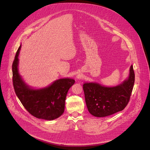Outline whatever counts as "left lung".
I'll use <instances>...</instances> for the list:
<instances>
[{
  "mask_svg": "<svg viewBox=\"0 0 150 150\" xmlns=\"http://www.w3.org/2000/svg\"><path fill=\"white\" fill-rule=\"evenodd\" d=\"M135 80L132 65L129 77L114 87H106L97 83L83 84L85 101L89 112L93 116L103 117L122 111L130 99Z\"/></svg>",
  "mask_w": 150,
  "mask_h": 150,
  "instance_id": "8db88e82",
  "label": "left lung"
}]
</instances>
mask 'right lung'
I'll use <instances>...</instances> for the list:
<instances>
[{
	"mask_svg": "<svg viewBox=\"0 0 150 150\" xmlns=\"http://www.w3.org/2000/svg\"><path fill=\"white\" fill-rule=\"evenodd\" d=\"M21 45L16 54L12 65L13 83L14 91L27 111L38 119L52 120L64 111L65 101L69 88L75 83L71 78H61L42 89L30 88L18 72L19 54Z\"/></svg>",
	"mask_w": 150,
	"mask_h": 150,
	"instance_id": "1",
	"label": "right lung"
}]
</instances>
